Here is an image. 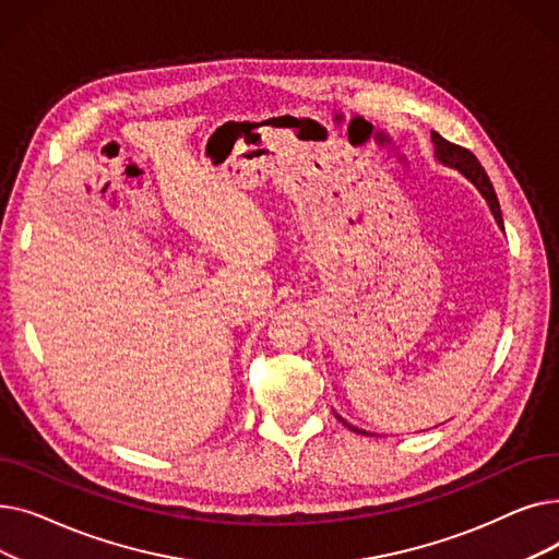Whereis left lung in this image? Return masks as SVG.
Instances as JSON below:
<instances>
[{"label": "left lung", "instance_id": "1", "mask_svg": "<svg viewBox=\"0 0 559 559\" xmlns=\"http://www.w3.org/2000/svg\"><path fill=\"white\" fill-rule=\"evenodd\" d=\"M432 142H435V156H437V160L449 165V167L460 169V171L466 176V179L472 181V183L480 190V194L487 199V203H489V209H491V213H493L498 226H503L501 205H498V197H496V192H493V186H491V181H489L487 171H485L483 165L478 163V158H476L472 152H468V150H464V146L449 142L447 138H442V135L435 133V131H432ZM337 419H340V417H337ZM342 424H344L346 428L354 430V432L367 435L365 430H358V428H354V426H348L346 421H342Z\"/></svg>", "mask_w": 559, "mask_h": 559}]
</instances>
